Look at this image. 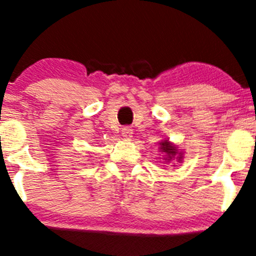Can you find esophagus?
Wrapping results in <instances>:
<instances>
[{
	"label": "esophagus",
	"mask_w": 256,
	"mask_h": 256,
	"mask_svg": "<svg viewBox=\"0 0 256 256\" xmlns=\"http://www.w3.org/2000/svg\"><path fill=\"white\" fill-rule=\"evenodd\" d=\"M132 134H133V130L132 126H126L122 128V136H123L126 140H130L132 138Z\"/></svg>",
	"instance_id": "1"
}]
</instances>
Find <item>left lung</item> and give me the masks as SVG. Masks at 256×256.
Instances as JSON below:
<instances>
[{"mask_svg":"<svg viewBox=\"0 0 256 256\" xmlns=\"http://www.w3.org/2000/svg\"><path fill=\"white\" fill-rule=\"evenodd\" d=\"M160 144H162L160 150H162V152H164V156H165L164 160H165V162H170V160L173 159L176 155H178L177 159L180 162V159H182V154H180V152L178 154L177 148H174L173 144H170V142L164 141V142H162Z\"/></svg>","mask_w":256,"mask_h":256,"instance_id":"8db88e82","label":"left lung"}]
</instances>
